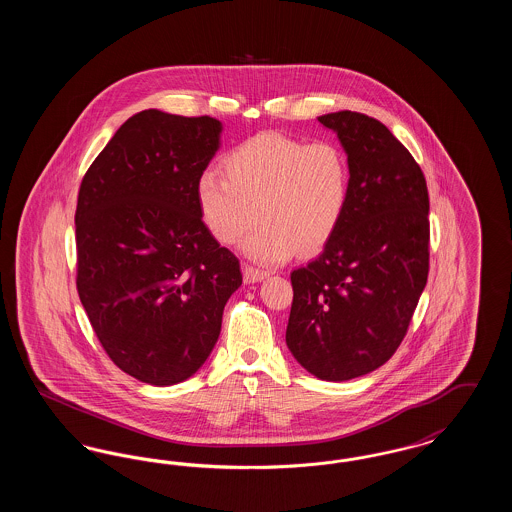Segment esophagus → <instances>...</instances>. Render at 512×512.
<instances>
[{"instance_id": "esophagus-1", "label": "esophagus", "mask_w": 512, "mask_h": 512, "mask_svg": "<svg viewBox=\"0 0 512 512\" xmlns=\"http://www.w3.org/2000/svg\"><path fill=\"white\" fill-rule=\"evenodd\" d=\"M267 276V272H265V270H261V268L249 267V265H245L244 267L245 282H249V284L261 282V280H265Z\"/></svg>"}]
</instances>
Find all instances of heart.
Segmentation results:
<instances>
[{
	"label": "heart",
	"instance_id": "obj_1",
	"mask_svg": "<svg viewBox=\"0 0 512 512\" xmlns=\"http://www.w3.org/2000/svg\"><path fill=\"white\" fill-rule=\"evenodd\" d=\"M220 178L203 172L195 195L199 213L220 244L245 240V255L278 265L299 249L309 257L332 242L349 207L351 169L332 142L305 144L263 132L222 157Z\"/></svg>",
	"mask_w": 512,
	"mask_h": 512
}]
</instances>
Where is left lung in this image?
Here are the masks:
<instances>
[{"mask_svg":"<svg viewBox=\"0 0 512 512\" xmlns=\"http://www.w3.org/2000/svg\"><path fill=\"white\" fill-rule=\"evenodd\" d=\"M347 153L351 197L336 236L292 272L286 343L326 382L365 376L405 338L430 267L426 178L390 130L355 111L318 117Z\"/></svg>","mask_w":512,"mask_h":512,"instance_id":"obj_1","label":"left lung"}]
</instances>
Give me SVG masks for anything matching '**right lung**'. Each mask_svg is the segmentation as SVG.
<instances>
[{
	"instance_id": "obj_1",
	"label": "right lung",
	"mask_w": 512,
	"mask_h": 512,
	"mask_svg": "<svg viewBox=\"0 0 512 512\" xmlns=\"http://www.w3.org/2000/svg\"><path fill=\"white\" fill-rule=\"evenodd\" d=\"M213 117L147 109L82 178L76 290L111 361L151 386L194 376L242 286L238 257L201 220L195 186L220 146Z\"/></svg>"
}]
</instances>
